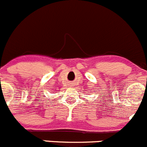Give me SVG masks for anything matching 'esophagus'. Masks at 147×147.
Returning <instances> with one entry per match:
<instances>
[{"label": "esophagus", "mask_w": 147, "mask_h": 147, "mask_svg": "<svg viewBox=\"0 0 147 147\" xmlns=\"http://www.w3.org/2000/svg\"><path fill=\"white\" fill-rule=\"evenodd\" d=\"M70 85H72V83H71V84Z\"/></svg>", "instance_id": "esophagus-1"}]
</instances>
